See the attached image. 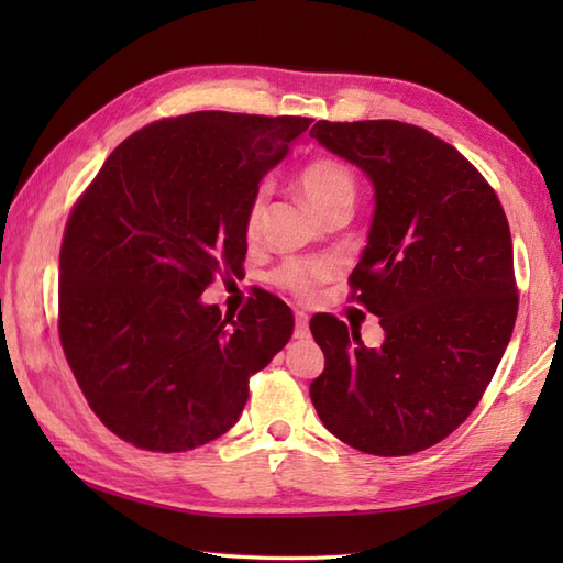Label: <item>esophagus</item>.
<instances>
[{"label": "esophagus", "mask_w": 563, "mask_h": 563, "mask_svg": "<svg viewBox=\"0 0 563 563\" xmlns=\"http://www.w3.org/2000/svg\"><path fill=\"white\" fill-rule=\"evenodd\" d=\"M309 336V317L305 312H295V339Z\"/></svg>", "instance_id": "obj_1"}]
</instances>
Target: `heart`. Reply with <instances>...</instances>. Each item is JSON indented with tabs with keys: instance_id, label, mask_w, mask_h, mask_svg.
Returning <instances> with one entry per match:
<instances>
[{
	"instance_id": "b5f03b06",
	"label": "heart",
	"mask_w": 563,
	"mask_h": 563,
	"mask_svg": "<svg viewBox=\"0 0 563 563\" xmlns=\"http://www.w3.org/2000/svg\"><path fill=\"white\" fill-rule=\"evenodd\" d=\"M300 190L319 214L339 206H351L355 200V178L343 164L333 159H314L300 172ZM266 208V188L256 190L246 208V232H256ZM333 263L329 258H288L271 273V280L278 288L297 297H309L319 283L331 278Z\"/></svg>"
}]
</instances>
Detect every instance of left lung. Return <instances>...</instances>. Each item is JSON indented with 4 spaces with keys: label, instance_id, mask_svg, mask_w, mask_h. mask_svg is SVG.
<instances>
[{
    "label": "left lung",
    "instance_id": "left-lung-1",
    "mask_svg": "<svg viewBox=\"0 0 563 563\" xmlns=\"http://www.w3.org/2000/svg\"><path fill=\"white\" fill-rule=\"evenodd\" d=\"M312 135L367 174L375 214L351 288L379 317L367 349L312 319L324 373L309 385L329 433L377 457L445 440L474 411L518 317L512 242L494 188L448 142L399 121H319Z\"/></svg>",
    "mask_w": 563,
    "mask_h": 563
}]
</instances>
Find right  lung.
<instances>
[{
    "label": "right lung",
    "mask_w": 563,
    "mask_h": 563,
    "mask_svg": "<svg viewBox=\"0 0 563 563\" xmlns=\"http://www.w3.org/2000/svg\"><path fill=\"white\" fill-rule=\"evenodd\" d=\"M312 118L198 111L137 130L71 210L59 249V341L101 423L152 452L227 433L249 377L292 336L258 290L236 317L202 305L242 266L246 208Z\"/></svg>",
    "instance_id": "right-lung-1"
}]
</instances>
